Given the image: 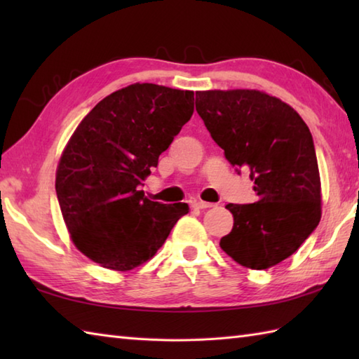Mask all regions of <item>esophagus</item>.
<instances>
[{
    "label": "esophagus",
    "mask_w": 359,
    "mask_h": 359,
    "mask_svg": "<svg viewBox=\"0 0 359 359\" xmlns=\"http://www.w3.org/2000/svg\"><path fill=\"white\" fill-rule=\"evenodd\" d=\"M193 207H194V208L205 210V208H212V207H215V203H211V202H203V201H196V202L193 203Z\"/></svg>",
    "instance_id": "obj_1"
}]
</instances>
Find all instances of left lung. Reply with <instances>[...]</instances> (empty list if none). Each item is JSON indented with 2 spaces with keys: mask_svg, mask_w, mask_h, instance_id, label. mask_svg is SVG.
Instances as JSON below:
<instances>
[{
  "mask_svg": "<svg viewBox=\"0 0 359 359\" xmlns=\"http://www.w3.org/2000/svg\"><path fill=\"white\" fill-rule=\"evenodd\" d=\"M196 111L236 170L250 171L255 203H228L234 225L220 248L265 270L292 256L321 219L313 137L299 114L253 89L196 93Z\"/></svg>",
  "mask_w": 359,
  "mask_h": 359,
  "instance_id": "1",
  "label": "left lung"
}]
</instances>
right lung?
<instances>
[{
  "instance_id": "right-lung-1",
  "label": "right lung",
  "mask_w": 359,
  "mask_h": 359,
  "mask_svg": "<svg viewBox=\"0 0 359 359\" xmlns=\"http://www.w3.org/2000/svg\"><path fill=\"white\" fill-rule=\"evenodd\" d=\"M193 112V90L135 83L103 98L75 129L55 191L72 242L90 261L133 270L189 211L184 202H152L139 188Z\"/></svg>"
}]
</instances>
